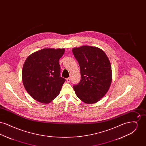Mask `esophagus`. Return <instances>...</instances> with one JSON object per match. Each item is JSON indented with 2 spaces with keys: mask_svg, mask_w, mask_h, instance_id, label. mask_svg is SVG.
<instances>
[{
  "mask_svg": "<svg viewBox=\"0 0 146 146\" xmlns=\"http://www.w3.org/2000/svg\"><path fill=\"white\" fill-rule=\"evenodd\" d=\"M66 82H67V83H70V78H67V79H66Z\"/></svg>",
  "mask_w": 146,
  "mask_h": 146,
  "instance_id": "1",
  "label": "esophagus"
}]
</instances>
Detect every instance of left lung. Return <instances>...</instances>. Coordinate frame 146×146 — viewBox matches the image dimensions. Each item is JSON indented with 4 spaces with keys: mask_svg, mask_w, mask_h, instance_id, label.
I'll return each mask as SVG.
<instances>
[{
    "mask_svg": "<svg viewBox=\"0 0 146 146\" xmlns=\"http://www.w3.org/2000/svg\"><path fill=\"white\" fill-rule=\"evenodd\" d=\"M79 63L81 80L73 86L76 96L87 104L98 102L104 96L111 84V63L104 51L90 46L72 49Z\"/></svg>",
    "mask_w": 146,
    "mask_h": 146,
    "instance_id": "left-lung-1",
    "label": "left lung"
}]
</instances>
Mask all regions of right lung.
I'll use <instances>...</instances> for the list:
<instances>
[{"label":"right lung","mask_w":146,"mask_h":146,"mask_svg":"<svg viewBox=\"0 0 146 146\" xmlns=\"http://www.w3.org/2000/svg\"><path fill=\"white\" fill-rule=\"evenodd\" d=\"M64 49H43L28 56L23 66L22 82L35 100L48 104L57 97L66 81L60 76L59 60Z\"/></svg>","instance_id":"add662e5"}]
</instances>
